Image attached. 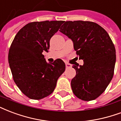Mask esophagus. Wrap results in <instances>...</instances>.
Instances as JSON below:
<instances>
[{
  "label": "esophagus",
  "mask_w": 121,
  "mask_h": 121,
  "mask_svg": "<svg viewBox=\"0 0 121 121\" xmlns=\"http://www.w3.org/2000/svg\"><path fill=\"white\" fill-rule=\"evenodd\" d=\"M65 67H66V68H70L71 67V65L69 64V63H65Z\"/></svg>",
  "instance_id": "34e87169"
}]
</instances>
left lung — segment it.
<instances>
[{
  "label": "left lung",
  "mask_w": 121,
  "mask_h": 121,
  "mask_svg": "<svg viewBox=\"0 0 121 121\" xmlns=\"http://www.w3.org/2000/svg\"><path fill=\"white\" fill-rule=\"evenodd\" d=\"M61 33L73 42L74 49L83 65H74L76 75L71 81L74 95L88 101L104 92L114 73L116 54L110 36L96 23L89 21H67Z\"/></svg>",
  "instance_id": "left-lung-1"
}]
</instances>
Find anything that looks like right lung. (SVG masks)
Returning <instances> with one entry per match:
<instances>
[{"instance_id":"right-lung-1","label":"right lung","mask_w":121,"mask_h":121,"mask_svg":"<svg viewBox=\"0 0 121 121\" xmlns=\"http://www.w3.org/2000/svg\"><path fill=\"white\" fill-rule=\"evenodd\" d=\"M63 21L33 22L17 33L11 45L8 61L13 80L24 95L41 99L52 93L58 79L65 70L61 59L46 61L43 51L48 52L50 40Z\"/></svg>"}]
</instances>
